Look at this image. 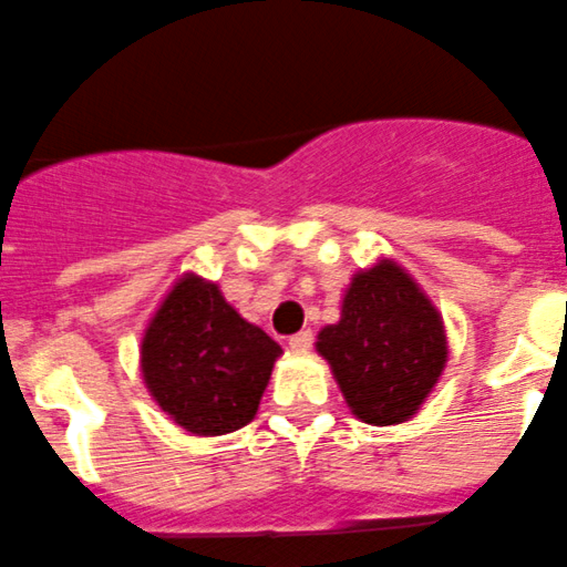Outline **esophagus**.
Instances as JSON below:
<instances>
[{"label":"esophagus","instance_id":"obj_1","mask_svg":"<svg viewBox=\"0 0 567 567\" xmlns=\"http://www.w3.org/2000/svg\"><path fill=\"white\" fill-rule=\"evenodd\" d=\"M288 343H290V349H293V352H305V349L313 347V330L296 332V336H290Z\"/></svg>","mask_w":567,"mask_h":567}]
</instances>
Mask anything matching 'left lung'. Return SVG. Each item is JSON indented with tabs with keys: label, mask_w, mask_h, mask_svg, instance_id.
I'll use <instances>...</instances> for the list:
<instances>
[{
	"label": "left lung",
	"mask_w": 567,
	"mask_h": 567,
	"mask_svg": "<svg viewBox=\"0 0 567 567\" xmlns=\"http://www.w3.org/2000/svg\"><path fill=\"white\" fill-rule=\"evenodd\" d=\"M349 411L367 425H400L425 403L447 363L442 313L394 259L358 271L341 319L316 341Z\"/></svg>",
	"instance_id": "obj_1"
}]
</instances>
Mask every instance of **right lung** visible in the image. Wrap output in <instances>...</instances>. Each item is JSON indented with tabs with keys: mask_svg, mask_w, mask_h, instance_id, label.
<instances>
[{
	"mask_svg": "<svg viewBox=\"0 0 567 567\" xmlns=\"http://www.w3.org/2000/svg\"><path fill=\"white\" fill-rule=\"evenodd\" d=\"M282 347L243 319L215 282L184 274L142 336L140 367L158 409L195 436L254 420Z\"/></svg>",
	"mask_w": 567,
	"mask_h": 567,
	"instance_id": "add662e5",
	"label": "right lung"
}]
</instances>
